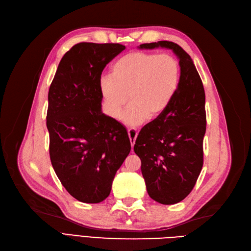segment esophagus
<instances>
[{
  "instance_id": "1",
  "label": "esophagus",
  "mask_w": 251,
  "mask_h": 251,
  "mask_svg": "<svg viewBox=\"0 0 251 251\" xmlns=\"http://www.w3.org/2000/svg\"><path fill=\"white\" fill-rule=\"evenodd\" d=\"M127 134H128V138H130V141H131V146L133 148L135 144V141H136V138H137L138 133H137V131L134 130V128H128Z\"/></svg>"
}]
</instances>
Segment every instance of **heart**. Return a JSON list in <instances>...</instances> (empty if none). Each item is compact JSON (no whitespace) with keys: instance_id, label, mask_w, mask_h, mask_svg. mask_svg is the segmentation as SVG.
<instances>
[{"instance_id":"obj_1","label":"heart","mask_w":251,"mask_h":251,"mask_svg":"<svg viewBox=\"0 0 251 251\" xmlns=\"http://www.w3.org/2000/svg\"><path fill=\"white\" fill-rule=\"evenodd\" d=\"M180 78V64L173 55L133 51L112 65L111 76L102 77L100 88L114 118L121 115L130 96L125 120L138 126L163 115L177 94Z\"/></svg>"}]
</instances>
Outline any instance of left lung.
Masks as SVG:
<instances>
[{"instance_id": "1", "label": "left lung", "mask_w": 251, "mask_h": 251, "mask_svg": "<svg viewBox=\"0 0 251 251\" xmlns=\"http://www.w3.org/2000/svg\"><path fill=\"white\" fill-rule=\"evenodd\" d=\"M168 48L179 58L181 78L177 94L163 115L144 126L134 151L151 199L165 205L183 200L193 191L203 166L206 131L205 92L193 59L169 41L142 44L139 49Z\"/></svg>"}]
</instances>
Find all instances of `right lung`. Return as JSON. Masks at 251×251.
<instances>
[{"label":"right lung","mask_w":251,"mask_h":251,"mask_svg":"<svg viewBox=\"0 0 251 251\" xmlns=\"http://www.w3.org/2000/svg\"><path fill=\"white\" fill-rule=\"evenodd\" d=\"M126 47L79 43L59 62L48 93L47 128L53 169L63 186L83 203L111 193L131 151L126 128L101 111V73Z\"/></svg>","instance_id":"1"}]
</instances>
